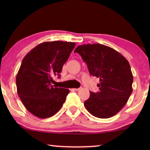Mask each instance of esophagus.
I'll list each match as a JSON object with an SVG mask.
<instances>
[{
    "label": "esophagus",
    "instance_id": "1",
    "mask_svg": "<svg viewBox=\"0 0 150 150\" xmlns=\"http://www.w3.org/2000/svg\"><path fill=\"white\" fill-rule=\"evenodd\" d=\"M71 90H72V91H79V88H74V89H71Z\"/></svg>",
    "mask_w": 150,
    "mask_h": 150
}]
</instances>
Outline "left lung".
I'll return each mask as SVG.
<instances>
[{"mask_svg":"<svg viewBox=\"0 0 150 150\" xmlns=\"http://www.w3.org/2000/svg\"><path fill=\"white\" fill-rule=\"evenodd\" d=\"M74 52L81 55L90 74L99 78L100 91L90 92L84 103L92 115L111 117L126 105L132 92L133 76L128 61L120 52L100 44L78 46Z\"/></svg>","mask_w":150,"mask_h":150,"instance_id":"8db88e82","label":"left lung"}]
</instances>
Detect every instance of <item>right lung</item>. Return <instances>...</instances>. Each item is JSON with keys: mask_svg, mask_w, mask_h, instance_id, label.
Here are the masks:
<instances>
[{"mask_svg": "<svg viewBox=\"0 0 150 150\" xmlns=\"http://www.w3.org/2000/svg\"><path fill=\"white\" fill-rule=\"evenodd\" d=\"M76 46L74 42H46L24 57L16 76L18 95L25 108L39 118L50 117L64 103L69 90L52 85Z\"/></svg>", "mask_w": 150, "mask_h": 150, "instance_id": "add662e5", "label": "right lung"}]
</instances>
